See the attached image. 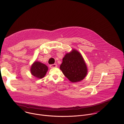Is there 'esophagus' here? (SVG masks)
Wrapping results in <instances>:
<instances>
[{"label": "esophagus", "mask_w": 124, "mask_h": 124, "mask_svg": "<svg viewBox=\"0 0 124 124\" xmlns=\"http://www.w3.org/2000/svg\"><path fill=\"white\" fill-rule=\"evenodd\" d=\"M49 67H50L51 68H56V67H57V65L56 64H51V65H50Z\"/></svg>", "instance_id": "esophagus-1"}]
</instances>
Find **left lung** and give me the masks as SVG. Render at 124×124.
Returning a JSON list of instances; mask_svg holds the SVG:
<instances>
[{
	"instance_id": "8db88e82",
	"label": "left lung",
	"mask_w": 124,
	"mask_h": 124,
	"mask_svg": "<svg viewBox=\"0 0 124 124\" xmlns=\"http://www.w3.org/2000/svg\"><path fill=\"white\" fill-rule=\"evenodd\" d=\"M60 69L64 76L72 82L81 81L87 74V68L83 58L76 49L65 55Z\"/></svg>"
}]
</instances>
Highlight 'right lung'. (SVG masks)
Segmentation results:
<instances>
[{
  "mask_svg": "<svg viewBox=\"0 0 124 124\" xmlns=\"http://www.w3.org/2000/svg\"><path fill=\"white\" fill-rule=\"evenodd\" d=\"M48 70V67L45 64L38 61H35L31 66V74L37 78H44Z\"/></svg>",
  "mask_w": 124,
  "mask_h": 124,
  "instance_id": "1",
  "label": "right lung"
}]
</instances>
